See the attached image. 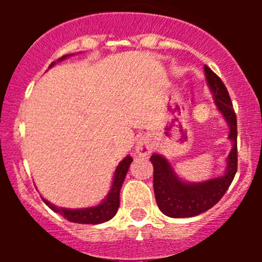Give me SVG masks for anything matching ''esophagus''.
Returning a JSON list of instances; mask_svg holds the SVG:
<instances>
[{
    "label": "esophagus",
    "mask_w": 262,
    "mask_h": 262,
    "mask_svg": "<svg viewBox=\"0 0 262 262\" xmlns=\"http://www.w3.org/2000/svg\"><path fill=\"white\" fill-rule=\"evenodd\" d=\"M152 149H154V144L147 138H140L135 144L136 154L140 155V156H148L152 152Z\"/></svg>",
    "instance_id": "1"
}]
</instances>
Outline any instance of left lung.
I'll list each match as a JSON object with an SVG mask.
<instances>
[{
	"label": "left lung",
	"mask_w": 262,
	"mask_h": 262,
	"mask_svg": "<svg viewBox=\"0 0 262 262\" xmlns=\"http://www.w3.org/2000/svg\"><path fill=\"white\" fill-rule=\"evenodd\" d=\"M205 76L214 97L215 106L230 127L228 139L232 143V148L226 159L227 164L223 176L202 182L184 181L178 177L172 164L165 157L157 154L152 155L155 196L159 209L166 216L191 217L210 210L222 200L237 170V126L230 94L223 81L207 66H205Z\"/></svg>",
	"instance_id": "1"
}]
</instances>
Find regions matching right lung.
Segmentation results:
<instances>
[{
  "label": "right lung",
  "instance_id": "1",
  "mask_svg": "<svg viewBox=\"0 0 262 262\" xmlns=\"http://www.w3.org/2000/svg\"><path fill=\"white\" fill-rule=\"evenodd\" d=\"M72 56V55H66V56L60 57L57 61H61V60H66L67 57ZM55 62H52L50 66L53 67ZM133 163V159L131 156H126L115 168L114 177H113V182H111L110 191L107 193V195L105 196V200L101 201L97 206H92V207H85V209H64V207H57V206L52 205L51 202H48L47 200H45L41 196V200L46 205L50 207L52 211L57 212L61 216H64L67 221L73 222V223H80V224H99L103 223V222L110 221L111 217L114 216L118 211V207H119V193L120 187L123 184L124 178H126L127 172H128V168Z\"/></svg>",
  "mask_w": 262,
  "mask_h": 262
}]
</instances>
